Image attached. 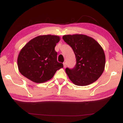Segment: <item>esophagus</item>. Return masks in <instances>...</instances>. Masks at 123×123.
<instances>
[{"mask_svg":"<svg viewBox=\"0 0 123 123\" xmlns=\"http://www.w3.org/2000/svg\"><path fill=\"white\" fill-rule=\"evenodd\" d=\"M63 65H64V68H65V67H67V63H65V62H64V63H63Z\"/></svg>","mask_w":123,"mask_h":123,"instance_id":"obj_1","label":"esophagus"}]
</instances>
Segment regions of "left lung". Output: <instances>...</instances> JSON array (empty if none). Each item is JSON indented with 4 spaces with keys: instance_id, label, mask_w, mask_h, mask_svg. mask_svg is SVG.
<instances>
[{
    "instance_id": "8db88e82",
    "label": "left lung",
    "mask_w": 123,
    "mask_h": 123,
    "mask_svg": "<svg viewBox=\"0 0 123 123\" xmlns=\"http://www.w3.org/2000/svg\"><path fill=\"white\" fill-rule=\"evenodd\" d=\"M63 39L73 49L76 64L65 69L70 80L77 86L90 85L100 78L105 66V55L101 45L85 35H64Z\"/></svg>"
}]
</instances>
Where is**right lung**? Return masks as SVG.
Wrapping results in <instances>:
<instances>
[{
    "mask_svg": "<svg viewBox=\"0 0 123 123\" xmlns=\"http://www.w3.org/2000/svg\"><path fill=\"white\" fill-rule=\"evenodd\" d=\"M60 41L55 35H41L27 43L18 56V68L21 74L35 83H43L53 78L63 68L57 61L55 47Z\"/></svg>",
    "mask_w": 123,
    "mask_h": 123,
    "instance_id": "right-lung-1",
    "label": "right lung"
}]
</instances>
